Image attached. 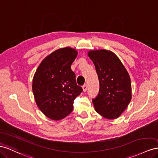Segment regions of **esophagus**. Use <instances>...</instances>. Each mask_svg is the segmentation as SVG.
Instances as JSON below:
<instances>
[{"mask_svg":"<svg viewBox=\"0 0 158 158\" xmlns=\"http://www.w3.org/2000/svg\"><path fill=\"white\" fill-rule=\"evenodd\" d=\"M87 88H88V86H87L86 84H84V86H82V89H83V91H84V92H86Z\"/></svg>","mask_w":158,"mask_h":158,"instance_id":"esophagus-1","label":"esophagus"}]
</instances>
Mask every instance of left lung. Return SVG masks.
Returning a JSON list of instances; mask_svg holds the SVG:
<instances>
[{
  "mask_svg": "<svg viewBox=\"0 0 158 158\" xmlns=\"http://www.w3.org/2000/svg\"><path fill=\"white\" fill-rule=\"evenodd\" d=\"M88 55L94 64L100 83L98 94L92 99L94 108L106 118H117L131 99L128 72L112 51L91 50Z\"/></svg>",
  "mask_w": 158,
  "mask_h": 158,
  "instance_id": "1",
  "label": "left lung"
}]
</instances>
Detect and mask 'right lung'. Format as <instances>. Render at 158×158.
<instances>
[{"mask_svg": "<svg viewBox=\"0 0 158 158\" xmlns=\"http://www.w3.org/2000/svg\"><path fill=\"white\" fill-rule=\"evenodd\" d=\"M77 54V51L70 47L55 50L42 61L34 76L32 91L36 103L51 120H62L70 114L74 99L82 92L70 67Z\"/></svg>", "mask_w": 158, "mask_h": 158, "instance_id": "1", "label": "right lung"}]
</instances>
